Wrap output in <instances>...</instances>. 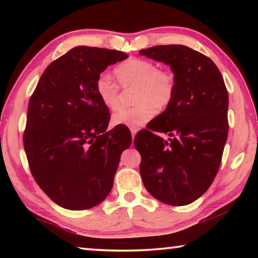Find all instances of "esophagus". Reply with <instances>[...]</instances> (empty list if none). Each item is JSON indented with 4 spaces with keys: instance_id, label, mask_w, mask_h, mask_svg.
<instances>
[{
    "instance_id": "obj_1",
    "label": "esophagus",
    "mask_w": 258,
    "mask_h": 258,
    "mask_svg": "<svg viewBox=\"0 0 258 258\" xmlns=\"http://www.w3.org/2000/svg\"><path fill=\"white\" fill-rule=\"evenodd\" d=\"M137 132H138V128H131V134H132V138L134 139V137H135V134H137Z\"/></svg>"
}]
</instances>
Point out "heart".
<instances>
[{
    "instance_id": "1",
    "label": "heart",
    "mask_w": 258,
    "mask_h": 258,
    "mask_svg": "<svg viewBox=\"0 0 258 258\" xmlns=\"http://www.w3.org/2000/svg\"><path fill=\"white\" fill-rule=\"evenodd\" d=\"M115 76L123 87L134 89L132 107L121 108L113 113L112 123L138 128L156 115L157 108L165 109L175 95L176 82L172 73L158 69L150 60L131 58L115 68ZM100 101L109 110H116L120 103V87L110 76L101 75L97 81Z\"/></svg>"
}]
</instances>
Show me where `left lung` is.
Instances as JSON below:
<instances>
[{"label":"left lung","instance_id":"8db88e82","mask_svg":"<svg viewBox=\"0 0 258 258\" xmlns=\"http://www.w3.org/2000/svg\"><path fill=\"white\" fill-rule=\"evenodd\" d=\"M140 54L171 66L175 95L149 130L135 135L146 189L159 202L184 206L208 190L229 133V95L213 61L184 45H158ZM154 132L168 134L166 142Z\"/></svg>","mask_w":258,"mask_h":258}]
</instances>
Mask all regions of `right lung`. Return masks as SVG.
Wrapping results in <instances>:
<instances>
[{
    "label": "right lung",
    "mask_w": 258,
    "mask_h": 258,
    "mask_svg": "<svg viewBox=\"0 0 258 258\" xmlns=\"http://www.w3.org/2000/svg\"><path fill=\"white\" fill-rule=\"evenodd\" d=\"M121 51L77 46L51 62L29 99L24 148L35 182L59 206L84 211L112 189L120 155L132 143L120 128L106 132L110 113L97 81Z\"/></svg>",
    "instance_id": "1"
}]
</instances>
